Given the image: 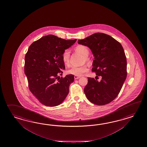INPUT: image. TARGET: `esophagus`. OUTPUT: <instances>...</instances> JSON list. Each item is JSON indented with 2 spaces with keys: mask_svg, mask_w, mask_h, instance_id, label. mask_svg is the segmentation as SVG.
Listing matches in <instances>:
<instances>
[{
  "mask_svg": "<svg viewBox=\"0 0 147 147\" xmlns=\"http://www.w3.org/2000/svg\"><path fill=\"white\" fill-rule=\"evenodd\" d=\"M80 76H74V79H79L80 78Z\"/></svg>",
  "mask_w": 147,
  "mask_h": 147,
  "instance_id": "34e87169",
  "label": "esophagus"
}]
</instances>
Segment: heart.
Segmentation results:
<instances>
[{
	"label": "heart",
	"instance_id": "heart-1",
	"mask_svg": "<svg viewBox=\"0 0 147 147\" xmlns=\"http://www.w3.org/2000/svg\"><path fill=\"white\" fill-rule=\"evenodd\" d=\"M76 52L79 53L84 56V61L87 62L88 64L90 65L92 63V61L88 57L89 53V51L88 48L84 46V45H78L75 48ZM69 57H70V52L69 50L66 49L65 50L61 55L62 60L63 63L68 66L69 64ZM88 71V66L85 65L80 67H76L73 66L71 67L69 70H68L67 73L69 74H71L73 76H82L85 73Z\"/></svg>",
	"mask_w": 147,
	"mask_h": 147
}]
</instances>
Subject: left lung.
I'll return each mask as SVG.
<instances>
[{
	"mask_svg": "<svg viewBox=\"0 0 147 147\" xmlns=\"http://www.w3.org/2000/svg\"><path fill=\"white\" fill-rule=\"evenodd\" d=\"M78 44L91 49L95 57L92 71L97 76H102L100 82L88 78L85 95L95 105H107L117 97L127 78V59L123 49L119 41L102 33L79 40Z\"/></svg>",
	"mask_w": 147,
	"mask_h": 147,
	"instance_id": "obj_1",
	"label": "left lung"
}]
</instances>
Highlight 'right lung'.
<instances>
[{"label": "right lung", "instance_id": "add662e5", "mask_svg": "<svg viewBox=\"0 0 147 147\" xmlns=\"http://www.w3.org/2000/svg\"><path fill=\"white\" fill-rule=\"evenodd\" d=\"M76 39L66 40L48 35L33 42L25 57V74L28 88L40 102L49 107L57 106L69 93V86L74 77L69 74L60 78L65 64L61 55Z\"/></svg>", "mask_w": 147, "mask_h": 147}]
</instances>
